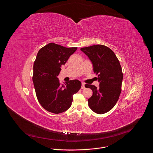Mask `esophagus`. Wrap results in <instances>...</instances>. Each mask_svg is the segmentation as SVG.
Returning a JSON list of instances; mask_svg holds the SVG:
<instances>
[{"label": "esophagus", "instance_id": "34e87169", "mask_svg": "<svg viewBox=\"0 0 153 153\" xmlns=\"http://www.w3.org/2000/svg\"><path fill=\"white\" fill-rule=\"evenodd\" d=\"M85 83H83V82H82V86H81V89H82V90H83V89H85Z\"/></svg>", "mask_w": 153, "mask_h": 153}]
</instances>
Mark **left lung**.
I'll use <instances>...</instances> for the list:
<instances>
[{
    "label": "left lung",
    "mask_w": 153,
    "mask_h": 153,
    "mask_svg": "<svg viewBox=\"0 0 153 153\" xmlns=\"http://www.w3.org/2000/svg\"><path fill=\"white\" fill-rule=\"evenodd\" d=\"M89 57L93 65L94 73L98 75V88L85 84L93 91L88 99V106L97 114H104L116 104L121 91L123 73L120 62L114 53L106 46L95 45L80 48Z\"/></svg>",
    "instance_id": "1"
}]
</instances>
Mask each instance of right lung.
I'll return each instance as SVG.
<instances>
[{
	"label": "right lung",
	"instance_id": "right-lung-1",
	"mask_svg": "<svg viewBox=\"0 0 153 153\" xmlns=\"http://www.w3.org/2000/svg\"><path fill=\"white\" fill-rule=\"evenodd\" d=\"M77 49L50 43L38 51L33 65V82L39 102L49 112L59 114L67 111L71 105L73 94L81 88L78 80L60 84L57 78L62 65Z\"/></svg>",
	"mask_w": 153,
	"mask_h": 153
}]
</instances>
